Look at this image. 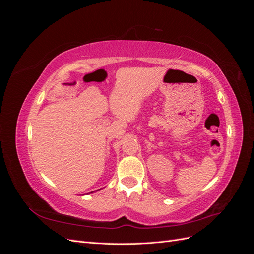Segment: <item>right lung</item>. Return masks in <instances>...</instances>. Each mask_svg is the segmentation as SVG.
<instances>
[{
  "instance_id": "obj_1",
  "label": "right lung",
  "mask_w": 254,
  "mask_h": 254,
  "mask_svg": "<svg viewBox=\"0 0 254 254\" xmlns=\"http://www.w3.org/2000/svg\"><path fill=\"white\" fill-rule=\"evenodd\" d=\"M93 191H95V190H93ZM93 191H91V193H93ZM90 194V193H89Z\"/></svg>"
}]
</instances>
